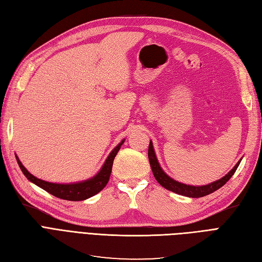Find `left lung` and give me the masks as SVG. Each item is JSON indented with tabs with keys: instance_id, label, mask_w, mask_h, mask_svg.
Wrapping results in <instances>:
<instances>
[{
	"instance_id": "left-lung-1",
	"label": "left lung",
	"mask_w": 262,
	"mask_h": 262,
	"mask_svg": "<svg viewBox=\"0 0 262 262\" xmlns=\"http://www.w3.org/2000/svg\"><path fill=\"white\" fill-rule=\"evenodd\" d=\"M148 161H149V165L150 168H152L153 175L155 177V179L158 181V184L161 186H163L164 188H166L167 190H170L172 192H176L178 194L181 195H186V196H190V198H201L204 195H208L212 192L215 191V190L220 189L221 187H223L226 182L231 179V177L234 175L237 167L241 163V161L235 165V167L229 171L226 176H224L223 178L219 179L217 181H214L210 185L207 186H200V187H194V186H188V185H184L180 184V182L171 179L169 176L166 175V173L163 171V169L161 168L160 164L157 162V158L155 156L154 153V148H153V143L149 142L148 145Z\"/></svg>"
}]
</instances>
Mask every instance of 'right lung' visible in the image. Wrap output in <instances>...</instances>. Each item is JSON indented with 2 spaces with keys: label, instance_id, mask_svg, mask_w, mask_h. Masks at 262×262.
Returning <instances> with one entry per match:
<instances>
[{
  "label": "right lung",
  "instance_id": "1",
  "mask_svg": "<svg viewBox=\"0 0 262 262\" xmlns=\"http://www.w3.org/2000/svg\"><path fill=\"white\" fill-rule=\"evenodd\" d=\"M123 142H124V140L121 141V143L117 145L113 152L109 154L104 166H102V168L100 169V171L97 173L96 176L90 180L77 182V184L61 185V184H52V182L38 179L37 177L31 175V173L25 167H24L17 156H16V160H17L18 166L20 167L23 173L27 177V179L30 180L31 182H34V184L37 185L38 187H40L43 190H46L47 192H49L50 194L57 196V198H60V199H63V200L82 201L85 199H89V198H91L95 194H97L99 191H101V190L106 187V185L109 181L110 173H112L114 160H115L117 153L119 152V149H120L121 145L123 144Z\"/></svg>",
  "mask_w": 262,
  "mask_h": 262
}]
</instances>
